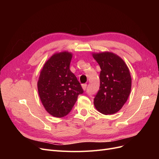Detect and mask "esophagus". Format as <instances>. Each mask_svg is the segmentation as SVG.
Segmentation results:
<instances>
[{
    "instance_id": "34e87169",
    "label": "esophagus",
    "mask_w": 159,
    "mask_h": 159,
    "mask_svg": "<svg viewBox=\"0 0 159 159\" xmlns=\"http://www.w3.org/2000/svg\"><path fill=\"white\" fill-rule=\"evenodd\" d=\"M81 86H82V88L84 90H85L86 88H87V84H82Z\"/></svg>"
}]
</instances>
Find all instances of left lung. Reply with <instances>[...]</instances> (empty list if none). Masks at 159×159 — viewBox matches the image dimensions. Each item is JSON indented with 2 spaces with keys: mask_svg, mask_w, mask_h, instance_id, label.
<instances>
[{
  "mask_svg": "<svg viewBox=\"0 0 159 159\" xmlns=\"http://www.w3.org/2000/svg\"><path fill=\"white\" fill-rule=\"evenodd\" d=\"M99 64V89L94 98V105L100 113H117L125 103L131 92V78L124 61L115 54L103 52L93 55Z\"/></svg>",
  "mask_w": 159,
  "mask_h": 159,
  "instance_id": "left-lung-1",
  "label": "left lung"
}]
</instances>
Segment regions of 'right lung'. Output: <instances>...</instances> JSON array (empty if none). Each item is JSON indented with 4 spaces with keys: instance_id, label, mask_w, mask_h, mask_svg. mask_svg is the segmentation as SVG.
<instances>
[{
    "instance_id": "1",
    "label": "right lung",
    "mask_w": 159,
    "mask_h": 159,
    "mask_svg": "<svg viewBox=\"0 0 159 159\" xmlns=\"http://www.w3.org/2000/svg\"><path fill=\"white\" fill-rule=\"evenodd\" d=\"M72 55L60 52L48 60L40 72L38 90L46 110L52 116L63 117L73 108L78 95L84 93L75 75L70 70Z\"/></svg>"
}]
</instances>
